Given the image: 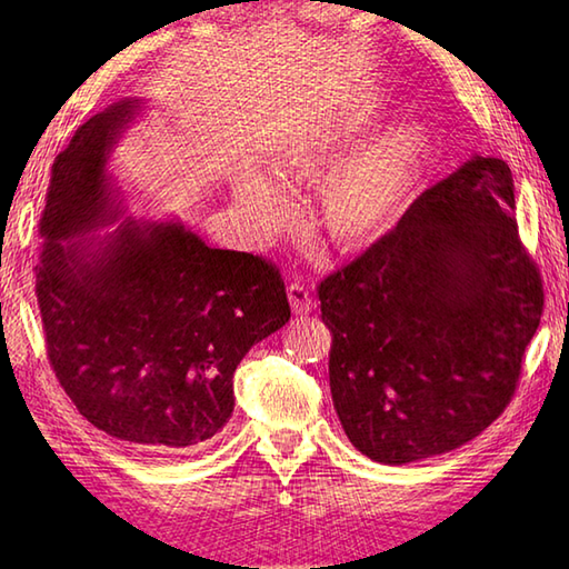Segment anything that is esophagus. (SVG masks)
Wrapping results in <instances>:
<instances>
[{
  "label": "esophagus",
  "instance_id": "obj_1",
  "mask_svg": "<svg viewBox=\"0 0 569 569\" xmlns=\"http://www.w3.org/2000/svg\"><path fill=\"white\" fill-rule=\"evenodd\" d=\"M288 303H291V310L296 316H308V312H312V308H316L308 288H303L300 283L288 286Z\"/></svg>",
  "mask_w": 569,
  "mask_h": 569
}]
</instances>
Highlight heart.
I'll return each instance as SVG.
<instances>
[{"label": "heart", "mask_w": 569, "mask_h": 569, "mask_svg": "<svg viewBox=\"0 0 569 569\" xmlns=\"http://www.w3.org/2000/svg\"><path fill=\"white\" fill-rule=\"evenodd\" d=\"M373 122L377 110L300 124L278 141L269 171L288 183H312ZM430 153L432 129L422 119H403L349 153L318 188L312 217L322 239L337 251H355L377 239L406 208ZM232 190L253 239L273 237L291 217L286 192L257 168H239Z\"/></svg>", "instance_id": "1"}]
</instances>
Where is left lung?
Returning a JSON list of instances; mask_svg holds the SVG:
<instances>
[{
  "instance_id": "left-lung-1",
  "label": "left lung",
  "mask_w": 569,
  "mask_h": 569,
  "mask_svg": "<svg viewBox=\"0 0 569 569\" xmlns=\"http://www.w3.org/2000/svg\"><path fill=\"white\" fill-rule=\"evenodd\" d=\"M513 210L511 168L475 153L320 283L335 410L373 462L450 452L509 406L542 316Z\"/></svg>"
}]
</instances>
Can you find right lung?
<instances>
[{
  "label": "right lung",
  "mask_w": 569,
  "mask_h": 569,
  "mask_svg": "<svg viewBox=\"0 0 569 569\" xmlns=\"http://www.w3.org/2000/svg\"><path fill=\"white\" fill-rule=\"evenodd\" d=\"M143 104L104 107L56 156L36 296L80 416L141 450L183 452L227 426L239 361L291 308L276 266L208 247L176 214H129L110 163Z\"/></svg>",
  "instance_id": "add662e5"
}]
</instances>
